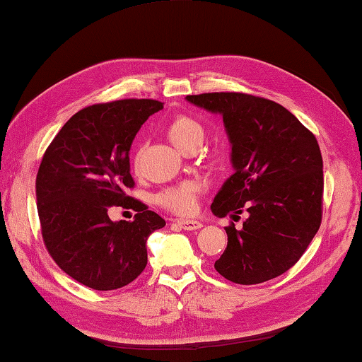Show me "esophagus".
I'll return each instance as SVG.
<instances>
[{
  "mask_svg": "<svg viewBox=\"0 0 362 362\" xmlns=\"http://www.w3.org/2000/svg\"><path fill=\"white\" fill-rule=\"evenodd\" d=\"M175 223L185 230H197L202 228V224L199 221H196V219H175Z\"/></svg>",
  "mask_w": 362,
  "mask_h": 362,
  "instance_id": "esophagus-1",
  "label": "esophagus"
}]
</instances>
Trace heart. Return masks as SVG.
<instances>
[{
	"label": "heart",
	"mask_w": 362,
	"mask_h": 362,
	"mask_svg": "<svg viewBox=\"0 0 362 362\" xmlns=\"http://www.w3.org/2000/svg\"><path fill=\"white\" fill-rule=\"evenodd\" d=\"M166 134L175 147H179L183 152H188L193 147H201L205 138V129L199 120L193 116L179 115L169 120V124L166 125ZM141 153H143V147L138 146L133 155L134 168L139 166ZM199 189L201 185L197 182H182L179 185L161 189L155 196V202L161 205L163 209L174 211V214L188 215L194 210L196 196L199 193Z\"/></svg>",
	"instance_id": "obj_1"
}]
</instances>
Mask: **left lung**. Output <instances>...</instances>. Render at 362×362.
I'll return each instance as SVG.
<instances>
[{
	"mask_svg": "<svg viewBox=\"0 0 362 362\" xmlns=\"http://www.w3.org/2000/svg\"><path fill=\"white\" fill-rule=\"evenodd\" d=\"M219 112L235 169L211 204L214 215L250 218L226 228L228 247L215 270L235 284L278 278L308 250L322 223L323 160L317 139L284 106L243 92L187 95Z\"/></svg>",
	"mask_w": 362,
	"mask_h": 362,
	"instance_id": "1",
	"label": "left lung"
}]
</instances>
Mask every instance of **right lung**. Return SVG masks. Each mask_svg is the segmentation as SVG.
I'll return each mask as SVG.
<instances>
[{"label": "right lung", "instance_id": "1", "mask_svg": "<svg viewBox=\"0 0 362 362\" xmlns=\"http://www.w3.org/2000/svg\"><path fill=\"white\" fill-rule=\"evenodd\" d=\"M152 98L86 106L47 147L35 177L42 238L64 273L94 290L130 284L147 265L146 242L165 219L127 194L134 187L129 152ZM112 206L137 211L133 222H111Z\"/></svg>", "mask_w": 362, "mask_h": 362}]
</instances>
